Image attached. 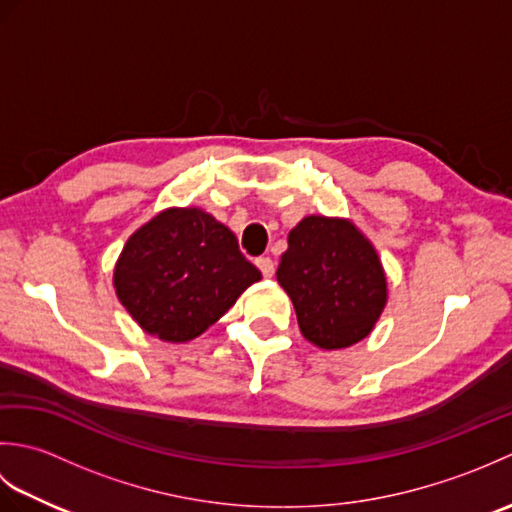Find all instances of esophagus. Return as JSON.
Segmentation results:
<instances>
[{
    "mask_svg": "<svg viewBox=\"0 0 512 512\" xmlns=\"http://www.w3.org/2000/svg\"><path fill=\"white\" fill-rule=\"evenodd\" d=\"M255 266L259 268V273H262L264 277H273L275 275V264H273V259H270V257H257L255 259Z\"/></svg>",
    "mask_w": 512,
    "mask_h": 512,
    "instance_id": "esophagus-1",
    "label": "esophagus"
}]
</instances>
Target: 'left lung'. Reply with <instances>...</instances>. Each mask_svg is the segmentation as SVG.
<instances>
[{"instance_id":"1","label":"left lung","mask_w":512,"mask_h":512,"mask_svg":"<svg viewBox=\"0 0 512 512\" xmlns=\"http://www.w3.org/2000/svg\"><path fill=\"white\" fill-rule=\"evenodd\" d=\"M277 281L292 299L301 334L321 350L363 341L387 303L376 248L343 217H303L288 233Z\"/></svg>"}]
</instances>
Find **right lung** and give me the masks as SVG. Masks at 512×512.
<instances>
[{"label": "right lung", "mask_w": 512, "mask_h": 512, "mask_svg": "<svg viewBox=\"0 0 512 512\" xmlns=\"http://www.w3.org/2000/svg\"><path fill=\"white\" fill-rule=\"evenodd\" d=\"M262 279L237 237L202 209H167L127 239L114 268L116 297L147 334L200 336Z\"/></svg>", "instance_id": "obj_1"}]
</instances>
